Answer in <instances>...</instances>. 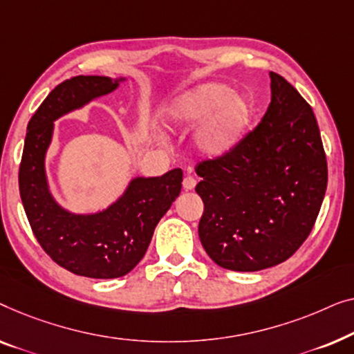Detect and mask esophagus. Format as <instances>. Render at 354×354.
Here are the masks:
<instances>
[{
	"label": "esophagus",
	"instance_id": "1",
	"mask_svg": "<svg viewBox=\"0 0 354 354\" xmlns=\"http://www.w3.org/2000/svg\"><path fill=\"white\" fill-rule=\"evenodd\" d=\"M196 184H197V181H196V178H194V176H191V175L184 176V179H183V187L186 189V191H192V189L196 187Z\"/></svg>",
	"mask_w": 354,
	"mask_h": 354
}]
</instances>
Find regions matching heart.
<instances>
[{"instance_id": "b5f03b06", "label": "heart", "mask_w": 354, "mask_h": 354, "mask_svg": "<svg viewBox=\"0 0 354 354\" xmlns=\"http://www.w3.org/2000/svg\"><path fill=\"white\" fill-rule=\"evenodd\" d=\"M171 127L191 128L201 123L196 144L203 153L223 156L245 134L253 117L248 99L225 83H203L176 97L163 112Z\"/></svg>"}]
</instances>
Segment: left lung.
<instances>
[{
  "label": "left lung",
  "mask_w": 354,
  "mask_h": 354,
  "mask_svg": "<svg viewBox=\"0 0 354 354\" xmlns=\"http://www.w3.org/2000/svg\"><path fill=\"white\" fill-rule=\"evenodd\" d=\"M271 104L231 151L196 167L203 201L198 237L231 271L286 261L310 236L327 187V160L315 112L271 72Z\"/></svg>",
  "instance_id": "1"
}]
</instances>
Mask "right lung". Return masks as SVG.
Masks as SVG:
<instances>
[{
  "mask_svg": "<svg viewBox=\"0 0 354 354\" xmlns=\"http://www.w3.org/2000/svg\"><path fill=\"white\" fill-rule=\"evenodd\" d=\"M109 77L78 75L57 84L30 118L19 191L30 227L53 261L77 276L113 279L142 260L153 229L181 192L179 168L158 178H136L120 201L96 215H72L53 201L44 175V153L54 120L94 97L113 91Z\"/></svg>",
  "mask_w": 354,
  "mask_h": 354,
  "instance_id": "1",
  "label": "right lung"
}]
</instances>
